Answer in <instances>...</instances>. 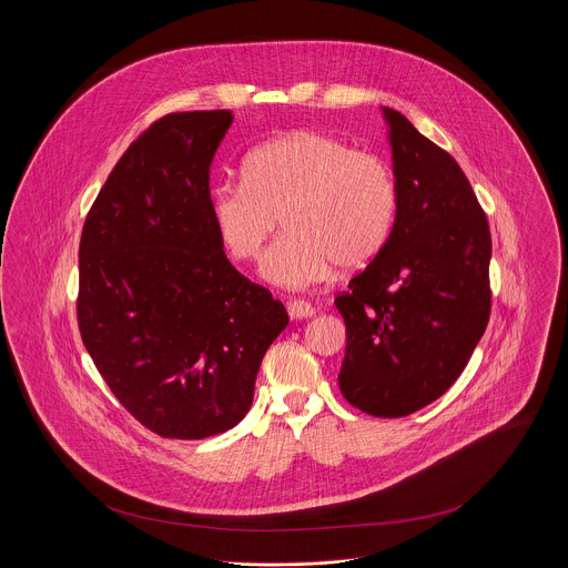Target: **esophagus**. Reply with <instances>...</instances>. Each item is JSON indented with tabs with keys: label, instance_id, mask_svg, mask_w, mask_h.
<instances>
[{
	"label": "esophagus",
	"instance_id": "esophagus-1",
	"mask_svg": "<svg viewBox=\"0 0 568 568\" xmlns=\"http://www.w3.org/2000/svg\"><path fill=\"white\" fill-rule=\"evenodd\" d=\"M288 315H291V320H308L315 315V308L304 300H293L288 304Z\"/></svg>",
	"mask_w": 568,
	"mask_h": 568
}]
</instances>
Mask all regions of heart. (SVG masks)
Returning a JSON list of instances; mask_svg holds the SVG:
<instances>
[{
    "instance_id": "obj_1",
    "label": "heart",
    "mask_w": 568,
    "mask_h": 568,
    "mask_svg": "<svg viewBox=\"0 0 568 568\" xmlns=\"http://www.w3.org/2000/svg\"><path fill=\"white\" fill-rule=\"evenodd\" d=\"M398 210L396 179L374 153L320 131H291L255 146L243 181L212 190L214 227L232 257L255 262L282 221L262 275L284 288L322 284L334 264L361 268L387 243Z\"/></svg>"
}]
</instances>
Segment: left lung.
Masks as SVG:
<instances>
[{
	"label": "left lung",
	"mask_w": 568,
	"mask_h": 568,
	"mask_svg": "<svg viewBox=\"0 0 568 568\" xmlns=\"http://www.w3.org/2000/svg\"><path fill=\"white\" fill-rule=\"evenodd\" d=\"M398 190L392 234L334 304L345 322L343 398L376 417L430 405L459 378L489 322L491 239L459 163L383 109Z\"/></svg>",
	"instance_id": "left-lung-1"
}]
</instances>
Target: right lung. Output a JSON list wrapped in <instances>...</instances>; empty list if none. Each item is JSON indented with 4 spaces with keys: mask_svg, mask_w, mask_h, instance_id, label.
<instances>
[{
    "mask_svg": "<svg viewBox=\"0 0 568 568\" xmlns=\"http://www.w3.org/2000/svg\"><path fill=\"white\" fill-rule=\"evenodd\" d=\"M232 122L227 109L153 122L82 225V343L120 405L162 437L236 426L288 324L284 304L232 266L212 221L210 165Z\"/></svg>",
    "mask_w": 568,
    "mask_h": 568,
    "instance_id": "add662e5",
    "label": "right lung"
}]
</instances>
